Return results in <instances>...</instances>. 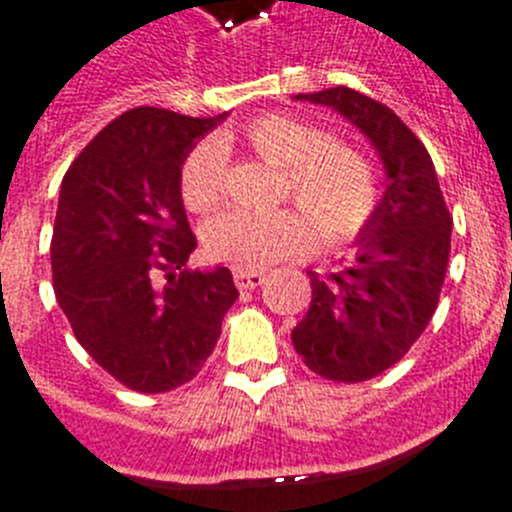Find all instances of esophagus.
<instances>
[{
  "instance_id": "1",
  "label": "esophagus",
  "mask_w": 512,
  "mask_h": 512,
  "mask_svg": "<svg viewBox=\"0 0 512 512\" xmlns=\"http://www.w3.org/2000/svg\"><path fill=\"white\" fill-rule=\"evenodd\" d=\"M233 279L238 284V289H256L266 282V274L264 271H243V269H235L233 271Z\"/></svg>"
}]
</instances>
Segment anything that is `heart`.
Segmentation results:
<instances>
[{
  "label": "heart",
  "mask_w": 512,
  "mask_h": 512,
  "mask_svg": "<svg viewBox=\"0 0 512 512\" xmlns=\"http://www.w3.org/2000/svg\"><path fill=\"white\" fill-rule=\"evenodd\" d=\"M246 140L261 158L284 169V197L296 207L230 210L212 217L205 248L212 259L238 269H264L305 256L315 235L328 248L354 243L372 223L379 205L377 171L361 151L333 143L328 133L292 115H264L246 128ZM225 143L205 138L182 166V200L207 212L223 200Z\"/></svg>",
  "instance_id": "heart-1"
}]
</instances>
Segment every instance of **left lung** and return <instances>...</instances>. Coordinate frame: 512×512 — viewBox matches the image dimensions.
I'll return each instance as SVG.
<instances>
[{"mask_svg":"<svg viewBox=\"0 0 512 512\" xmlns=\"http://www.w3.org/2000/svg\"><path fill=\"white\" fill-rule=\"evenodd\" d=\"M292 99L346 117L384 166V194L356 238V261L307 271L312 302L292 330L295 351L333 382H366L408 354L431 323L451 253V215L425 146L382 102L348 87Z\"/></svg>","mask_w":512,"mask_h":512,"instance_id":"8db88e82","label":"left lung"}]
</instances>
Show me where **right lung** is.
Returning <instances> with one entry per match:
<instances>
[{"instance_id":"obj_1","label":"right lung","mask_w":512,"mask_h":512,"mask_svg":"<svg viewBox=\"0 0 512 512\" xmlns=\"http://www.w3.org/2000/svg\"><path fill=\"white\" fill-rule=\"evenodd\" d=\"M225 117L122 112L61 182L56 300L87 354L143 395L200 374L238 297L225 266L187 269L197 241L182 200L184 158Z\"/></svg>"}]
</instances>
